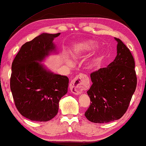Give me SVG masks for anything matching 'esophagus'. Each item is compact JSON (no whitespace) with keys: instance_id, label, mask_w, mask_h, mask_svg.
I'll list each match as a JSON object with an SVG mask.
<instances>
[{"instance_id":"1","label":"esophagus","mask_w":146,"mask_h":146,"mask_svg":"<svg viewBox=\"0 0 146 146\" xmlns=\"http://www.w3.org/2000/svg\"><path fill=\"white\" fill-rule=\"evenodd\" d=\"M89 86L88 78L86 74H80L70 83V89L74 94H80L82 92Z\"/></svg>"}]
</instances>
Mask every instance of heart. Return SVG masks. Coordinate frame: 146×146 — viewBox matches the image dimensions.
<instances>
[{
  "instance_id": "b5f03b06",
  "label": "heart",
  "mask_w": 146,
  "mask_h": 146,
  "mask_svg": "<svg viewBox=\"0 0 146 146\" xmlns=\"http://www.w3.org/2000/svg\"><path fill=\"white\" fill-rule=\"evenodd\" d=\"M97 48V44L92 40H86L77 43L74 47L72 54L75 58H79L93 52Z\"/></svg>"
}]
</instances>
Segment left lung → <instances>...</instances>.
Listing matches in <instances>:
<instances>
[{
    "label": "left lung",
    "instance_id": "1",
    "mask_svg": "<svg viewBox=\"0 0 146 146\" xmlns=\"http://www.w3.org/2000/svg\"><path fill=\"white\" fill-rule=\"evenodd\" d=\"M115 39L117 45L114 60L90 74L92 85L87 93L91 102L84 115L94 123H108L121 118L136 88L133 56L120 39Z\"/></svg>",
    "mask_w": 146,
    "mask_h": 146
}]
</instances>
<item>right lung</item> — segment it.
Listing matches in <instances>:
<instances>
[{
	"instance_id": "right-lung-1",
	"label": "right lung",
	"mask_w": 146,
	"mask_h": 146,
	"mask_svg": "<svg viewBox=\"0 0 146 146\" xmlns=\"http://www.w3.org/2000/svg\"><path fill=\"white\" fill-rule=\"evenodd\" d=\"M60 33H42L22 46L12 63L10 86L16 108L24 117L46 121L58 113L59 101L68 92L65 76L47 71L38 62L54 50Z\"/></svg>"
}]
</instances>
